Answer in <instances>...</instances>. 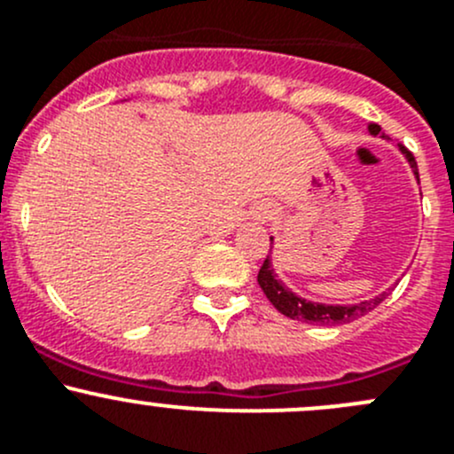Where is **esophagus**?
<instances>
[{"mask_svg":"<svg viewBox=\"0 0 454 454\" xmlns=\"http://www.w3.org/2000/svg\"><path fill=\"white\" fill-rule=\"evenodd\" d=\"M271 216H273V209H269V207H264L262 214H260V218H262V221H269Z\"/></svg>","mask_w":454,"mask_h":454,"instance_id":"esophagus-1","label":"esophagus"}]
</instances>
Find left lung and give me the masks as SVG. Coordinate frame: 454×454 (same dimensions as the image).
<instances>
[{"mask_svg": "<svg viewBox=\"0 0 454 454\" xmlns=\"http://www.w3.org/2000/svg\"><path fill=\"white\" fill-rule=\"evenodd\" d=\"M369 132L373 134V137H378V134L381 132V128L378 123H371ZM399 150H402V154L408 159V163H411L415 176L419 178L415 156H412L403 145H399ZM269 240L273 242V238H269ZM258 285H260V289L264 291V295L269 298V302H271L273 307L282 313V316L291 317V320L309 322V325H320V326L347 325V322L357 320V317H362V316H366L369 311H373L380 302H384L386 295H388V291H384V294H380V295H375V298L364 300V302H357V304L311 302V300H304V298H300V295H295L294 291L286 289L285 282L278 280L276 271H273V264H271V254L264 258L262 267H260Z\"/></svg>", "mask_w": 454, "mask_h": 454, "instance_id": "8db88e82", "label": "left lung"}]
</instances>
